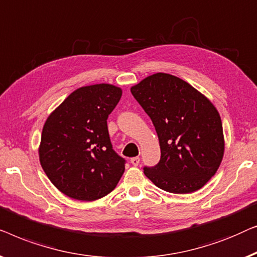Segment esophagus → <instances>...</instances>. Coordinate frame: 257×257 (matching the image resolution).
<instances>
[{"label":"esophagus","instance_id":"34e87169","mask_svg":"<svg viewBox=\"0 0 257 257\" xmlns=\"http://www.w3.org/2000/svg\"><path fill=\"white\" fill-rule=\"evenodd\" d=\"M130 163H132L133 165L137 166V165L140 164V157H133V158H130Z\"/></svg>","mask_w":257,"mask_h":257}]
</instances>
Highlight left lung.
<instances>
[{"mask_svg":"<svg viewBox=\"0 0 257 257\" xmlns=\"http://www.w3.org/2000/svg\"><path fill=\"white\" fill-rule=\"evenodd\" d=\"M130 91L160 140L161 160L144 166V175L170 193L201 189L215 175L225 150L216 108L186 81L168 73L147 77Z\"/></svg>","mask_w":257,"mask_h":257,"instance_id":"obj_1","label":"left lung"}]
</instances>
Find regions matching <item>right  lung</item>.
<instances>
[{
  "label": "right lung",
  "instance_id": "add662e5",
  "mask_svg": "<svg viewBox=\"0 0 257 257\" xmlns=\"http://www.w3.org/2000/svg\"><path fill=\"white\" fill-rule=\"evenodd\" d=\"M122 89L109 84L71 93L50 114L42 132L39 161L60 192L92 201L110 193L124 172L125 160L111 146L107 118Z\"/></svg>",
  "mask_w": 257,
  "mask_h": 257
}]
</instances>
